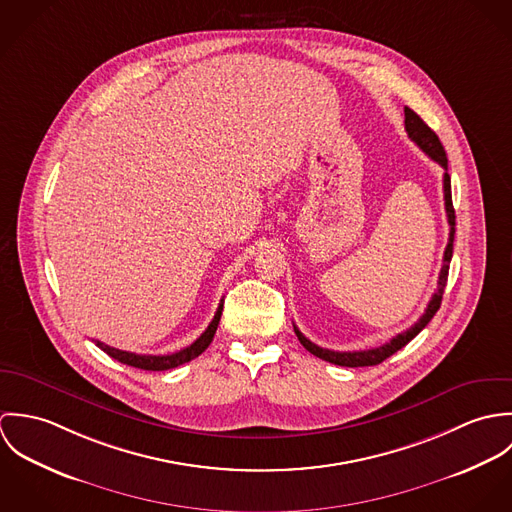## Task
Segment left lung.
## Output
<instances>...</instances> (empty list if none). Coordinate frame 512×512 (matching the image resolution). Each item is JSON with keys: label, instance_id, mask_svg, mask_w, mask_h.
Wrapping results in <instances>:
<instances>
[{"label": "left lung", "instance_id": "obj_1", "mask_svg": "<svg viewBox=\"0 0 512 512\" xmlns=\"http://www.w3.org/2000/svg\"><path fill=\"white\" fill-rule=\"evenodd\" d=\"M404 124H406L408 138L445 169V173H443V201H445V213H447V222H449V240H447V246H445V252H443V266H441V272H439L438 290L432 295L424 315L410 329H406L404 333H398L394 339H390V343H386L382 347H376V349L345 351V353L329 351V349H323V347H317L315 343H311L293 325V331H295L299 343L311 355H315V357H319L327 363H333V365L351 366V368L353 366L380 365L384 359H388L390 355H394L396 351L406 347L432 321V317L436 315V311L441 305V297H443V290H445V284H447V274H449V262H451V256H453V234H455V209H453V203H451V179H449V173H447V155H445V149L441 146L436 132L414 110L404 108Z\"/></svg>", "mask_w": 512, "mask_h": 512}]
</instances>
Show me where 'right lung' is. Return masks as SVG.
<instances>
[{"label":"right lung","instance_id":"1","mask_svg":"<svg viewBox=\"0 0 512 512\" xmlns=\"http://www.w3.org/2000/svg\"><path fill=\"white\" fill-rule=\"evenodd\" d=\"M220 315H222V299H220L219 309H217L213 321L209 323V327L205 329V333L195 343H191L189 347H185L173 355H136V353H128V351H120L110 345H104L102 341H94V343L98 349H102L106 355L120 361L122 365L136 366V368H144V370H169V368L185 365V363L197 359L211 345V341L217 333V327H219Z\"/></svg>","mask_w":512,"mask_h":512}]
</instances>
